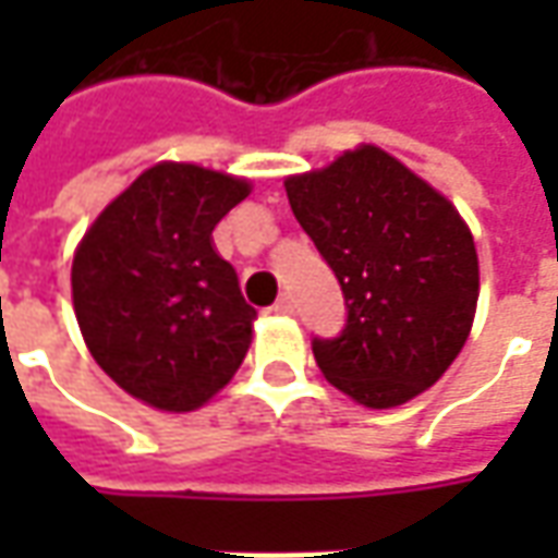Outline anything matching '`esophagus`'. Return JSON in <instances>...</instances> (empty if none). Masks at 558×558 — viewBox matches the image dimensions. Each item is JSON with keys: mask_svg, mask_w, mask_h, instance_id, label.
<instances>
[{"mask_svg": "<svg viewBox=\"0 0 558 558\" xmlns=\"http://www.w3.org/2000/svg\"><path fill=\"white\" fill-rule=\"evenodd\" d=\"M275 311H278V314H287V316L295 314V302H292L290 292H283L278 302H275Z\"/></svg>", "mask_w": 558, "mask_h": 558, "instance_id": "1", "label": "esophagus"}]
</instances>
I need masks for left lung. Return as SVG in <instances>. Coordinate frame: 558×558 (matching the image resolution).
I'll return each instance as SVG.
<instances>
[{
	"instance_id": "left-lung-1",
	"label": "left lung",
	"mask_w": 558,
	"mask_h": 558,
	"mask_svg": "<svg viewBox=\"0 0 558 558\" xmlns=\"http://www.w3.org/2000/svg\"><path fill=\"white\" fill-rule=\"evenodd\" d=\"M283 187L347 302L338 338H314L328 383L371 410H391L430 388L475 319L478 254L466 220L376 146L343 151Z\"/></svg>"
}]
</instances>
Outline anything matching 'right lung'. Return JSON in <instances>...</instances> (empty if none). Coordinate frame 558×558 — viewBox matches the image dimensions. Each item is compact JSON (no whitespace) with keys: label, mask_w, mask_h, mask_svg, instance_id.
Returning <instances> with one entry per match:
<instances>
[{"label":"right lung","mask_w":558,"mask_h":558,"mask_svg":"<svg viewBox=\"0 0 558 558\" xmlns=\"http://www.w3.org/2000/svg\"><path fill=\"white\" fill-rule=\"evenodd\" d=\"M247 194V179L163 160L104 208L74 254V314L92 359L155 410H199L247 355L256 311L211 244Z\"/></svg>","instance_id":"right-lung-1"}]
</instances>
